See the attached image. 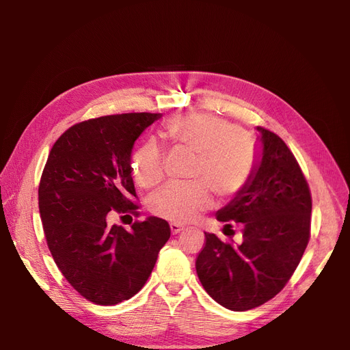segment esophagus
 Listing matches in <instances>:
<instances>
[{
  "mask_svg": "<svg viewBox=\"0 0 350 350\" xmlns=\"http://www.w3.org/2000/svg\"><path fill=\"white\" fill-rule=\"evenodd\" d=\"M171 232H172V235H176V234H179V232H181L183 229H184V226L183 225H179V224H175V221H172L171 225Z\"/></svg>",
  "mask_w": 350,
  "mask_h": 350,
  "instance_id": "34e87169",
  "label": "esophagus"
}]
</instances>
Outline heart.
<instances>
[{
  "label": "heart",
  "instance_id": "1",
  "mask_svg": "<svg viewBox=\"0 0 350 350\" xmlns=\"http://www.w3.org/2000/svg\"><path fill=\"white\" fill-rule=\"evenodd\" d=\"M163 135L175 149L196 156L193 178L198 183L162 187L149 198L153 215L187 224L211 206L207 186L219 197H230L247 184L256 150L250 137L239 133L234 122L215 115L188 113L169 121ZM130 169L137 185L156 187L163 178L159 146L154 142L140 146L131 156Z\"/></svg>",
  "mask_w": 350,
  "mask_h": 350
}]
</instances>
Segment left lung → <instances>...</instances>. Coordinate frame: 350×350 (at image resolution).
Returning a JSON list of instances; mask_svg holds the SVG:
<instances>
[{
    "label": "left lung",
    "instance_id": "1",
    "mask_svg": "<svg viewBox=\"0 0 350 350\" xmlns=\"http://www.w3.org/2000/svg\"><path fill=\"white\" fill-rule=\"evenodd\" d=\"M258 150L247 184L216 219L224 234L242 226V242L206 235L196 269L206 292L232 311H247L274 298L288 283L310 241L311 193L289 147L257 126Z\"/></svg>",
    "mask_w": 350,
    "mask_h": 350
}]
</instances>
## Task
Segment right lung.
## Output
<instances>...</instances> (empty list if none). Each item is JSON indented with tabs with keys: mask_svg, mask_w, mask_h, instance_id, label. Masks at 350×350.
I'll return each instance as SVG.
<instances>
[{
	"mask_svg": "<svg viewBox=\"0 0 350 350\" xmlns=\"http://www.w3.org/2000/svg\"><path fill=\"white\" fill-rule=\"evenodd\" d=\"M161 116L107 115L72 125L42 172L39 213L48 248L62 276L93 304L116 305L139 292L171 237L167 221L154 216L131 230L108 224L113 211L139 215L131 152Z\"/></svg>",
	"mask_w": 350,
	"mask_h": 350,
	"instance_id": "1",
	"label": "right lung"
}]
</instances>
